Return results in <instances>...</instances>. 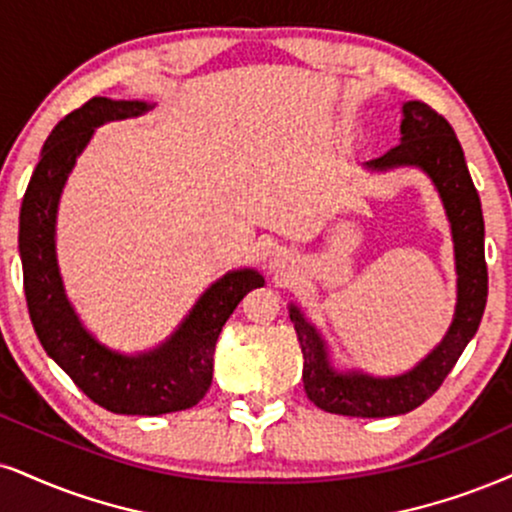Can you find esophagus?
Wrapping results in <instances>:
<instances>
[{"label": "esophagus", "mask_w": 512, "mask_h": 512, "mask_svg": "<svg viewBox=\"0 0 512 512\" xmlns=\"http://www.w3.org/2000/svg\"><path fill=\"white\" fill-rule=\"evenodd\" d=\"M285 263H287L285 258H282L280 254H275L273 258H270V270H277V273H280V270L285 268Z\"/></svg>", "instance_id": "obj_1"}]
</instances>
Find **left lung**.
I'll return each mask as SVG.
<instances>
[{
	"instance_id": "1",
	"label": "left lung",
	"mask_w": 512,
	"mask_h": 512,
	"mask_svg": "<svg viewBox=\"0 0 512 512\" xmlns=\"http://www.w3.org/2000/svg\"><path fill=\"white\" fill-rule=\"evenodd\" d=\"M401 144L380 159L365 161L370 173L418 168L437 189L451 225L456 258V311L444 339L425 358L401 375L377 377L363 370H339L330 346L296 304H289L296 337L304 353V389L315 406L351 418H389L418 408L441 387L444 377L475 337L487 306V261L484 218L479 194L456 132L437 111L422 102L401 106Z\"/></svg>"
}]
</instances>
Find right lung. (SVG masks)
I'll use <instances>...</instances> for the list:
<instances>
[{"mask_svg": "<svg viewBox=\"0 0 512 512\" xmlns=\"http://www.w3.org/2000/svg\"><path fill=\"white\" fill-rule=\"evenodd\" d=\"M149 109L154 104L140 99L94 97L68 113L44 142L18 218L23 289L37 339L94 403L118 415H163L197 406L211 387L220 330L246 292L266 282L254 268L230 270L208 285L170 337L149 351L109 349L82 325L56 258L63 187L99 125L142 116Z\"/></svg>", "mask_w": 512, "mask_h": 512, "instance_id": "right-lung-1", "label": "right lung"}]
</instances>
